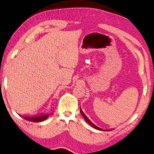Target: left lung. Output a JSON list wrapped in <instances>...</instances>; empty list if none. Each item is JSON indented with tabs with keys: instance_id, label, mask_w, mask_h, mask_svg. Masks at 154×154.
<instances>
[{
	"instance_id": "left-lung-1",
	"label": "left lung",
	"mask_w": 154,
	"mask_h": 154,
	"mask_svg": "<svg viewBox=\"0 0 154 154\" xmlns=\"http://www.w3.org/2000/svg\"><path fill=\"white\" fill-rule=\"evenodd\" d=\"M80 110V112H81V114H82V116H83V118H84V119L85 120V121H86V122H87V123H88L89 124H90V125H91V126H92V127H93V128H94L97 129V130H99V131H104V130H103V129H102V128H100L97 127V125H95V124H94V123H92V122H91V121H90V119H89V118H88V117H87V116H85V113H84V112H82V109H81V108H80V110Z\"/></svg>"
}]
</instances>
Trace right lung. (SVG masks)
<instances>
[{
  "mask_svg": "<svg viewBox=\"0 0 154 154\" xmlns=\"http://www.w3.org/2000/svg\"><path fill=\"white\" fill-rule=\"evenodd\" d=\"M50 116V115H41V116H21L22 118H24V119L29 120V121L31 122H36V123H38V122H42L45 120L48 117Z\"/></svg>",
  "mask_w": 154,
  "mask_h": 154,
  "instance_id": "1",
  "label": "right lung"
}]
</instances>
